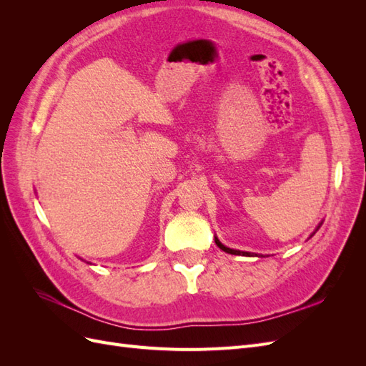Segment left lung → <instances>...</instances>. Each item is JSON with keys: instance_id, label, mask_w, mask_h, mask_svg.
Masks as SVG:
<instances>
[{"instance_id": "obj_1", "label": "left lung", "mask_w": 366, "mask_h": 366, "mask_svg": "<svg viewBox=\"0 0 366 366\" xmlns=\"http://www.w3.org/2000/svg\"><path fill=\"white\" fill-rule=\"evenodd\" d=\"M319 229V227H317ZM316 229V230H317ZM215 242H217V246L221 249V250H224L226 253H232V254H244V257H252V253H249V252H241V250H234V249H229V247H226V246H223L221 244V242L218 241V238H215Z\"/></svg>"}]
</instances>
